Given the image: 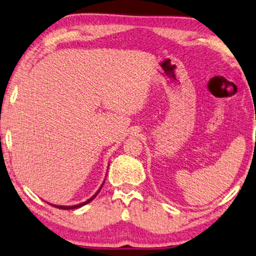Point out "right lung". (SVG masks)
<instances>
[{
    "instance_id": "add662e5",
    "label": "right lung",
    "mask_w": 256,
    "mask_h": 256,
    "mask_svg": "<svg viewBox=\"0 0 256 256\" xmlns=\"http://www.w3.org/2000/svg\"><path fill=\"white\" fill-rule=\"evenodd\" d=\"M104 182H102L101 184V186H100V188H98V190H96V193L94 194L93 196H90V199H87L86 201H84V202H82V204H74V206H58V204H49V202H47L48 204H50V206H52V207H56V208H58V209H66V210H71V209H76V208H80V207H82V206H85V204H90V202L94 199L95 196H98V192H100L101 190V188H102V186H104Z\"/></svg>"
}]
</instances>
